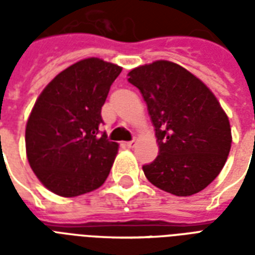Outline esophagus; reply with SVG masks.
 <instances>
[{
	"instance_id": "34e87169",
	"label": "esophagus",
	"mask_w": 255,
	"mask_h": 255,
	"mask_svg": "<svg viewBox=\"0 0 255 255\" xmlns=\"http://www.w3.org/2000/svg\"><path fill=\"white\" fill-rule=\"evenodd\" d=\"M126 145H127V148H133L136 145V141H135V140L127 141V143H126Z\"/></svg>"
}]
</instances>
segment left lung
<instances>
[{"instance_id": "1", "label": "left lung", "mask_w": 255, "mask_h": 255, "mask_svg": "<svg viewBox=\"0 0 255 255\" xmlns=\"http://www.w3.org/2000/svg\"><path fill=\"white\" fill-rule=\"evenodd\" d=\"M147 103L159 155L144 165L153 185L174 196L201 192L217 177L232 147L229 118L214 94L177 63L155 61L128 73Z\"/></svg>"}]
</instances>
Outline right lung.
<instances>
[{
  "instance_id": "right-lung-1",
  "label": "right lung",
  "mask_w": 255,
  "mask_h": 255,
  "mask_svg": "<svg viewBox=\"0 0 255 255\" xmlns=\"http://www.w3.org/2000/svg\"><path fill=\"white\" fill-rule=\"evenodd\" d=\"M122 67L86 58L61 71L38 96L26 123V156L53 193L75 197L103 185L119 144L99 136L102 107Z\"/></svg>"
}]
</instances>
